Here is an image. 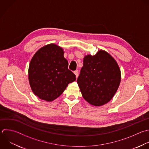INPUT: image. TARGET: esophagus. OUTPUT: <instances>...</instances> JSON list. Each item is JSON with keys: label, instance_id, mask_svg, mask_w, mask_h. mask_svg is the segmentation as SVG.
I'll use <instances>...</instances> for the list:
<instances>
[{"label": "esophagus", "instance_id": "1", "mask_svg": "<svg viewBox=\"0 0 149 149\" xmlns=\"http://www.w3.org/2000/svg\"><path fill=\"white\" fill-rule=\"evenodd\" d=\"M74 74L76 75V78H77V77H78V76H79V71H78V70H75V71L74 72Z\"/></svg>", "mask_w": 149, "mask_h": 149}]
</instances>
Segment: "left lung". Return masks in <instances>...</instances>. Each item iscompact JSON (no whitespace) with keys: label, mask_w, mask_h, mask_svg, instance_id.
<instances>
[{"label":"left lung","mask_w":149,"mask_h":149,"mask_svg":"<svg viewBox=\"0 0 149 149\" xmlns=\"http://www.w3.org/2000/svg\"><path fill=\"white\" fill-rule=\"evenodd\" d=\"M120 79L116 61L109 53L101 49L95 55L84 57L77 82L84 99L90 104L99 107L113 98Z\"/></svg>","instance_id":"1"}]
</instances>
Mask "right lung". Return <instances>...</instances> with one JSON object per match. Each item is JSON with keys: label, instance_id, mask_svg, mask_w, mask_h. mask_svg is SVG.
Returning <instances> with one entry per match:
<instances>
[{"label": "right lung", "instance_id": "obj_1", "mask_svg": "<svg viewBox=\"0 0 149 149\" xmlns=\"http://www.w3.org/2000/svg\"><path fill=\"white\" fill-rule=\"evenodd\" d=\"M63 55L62 47L49 44L39 49L33 56L29 68V80L33 92L39 98L51 102L76 80Z\"/></svg>", "mask_w": 149, "mask_h": 149}]
</instances>
